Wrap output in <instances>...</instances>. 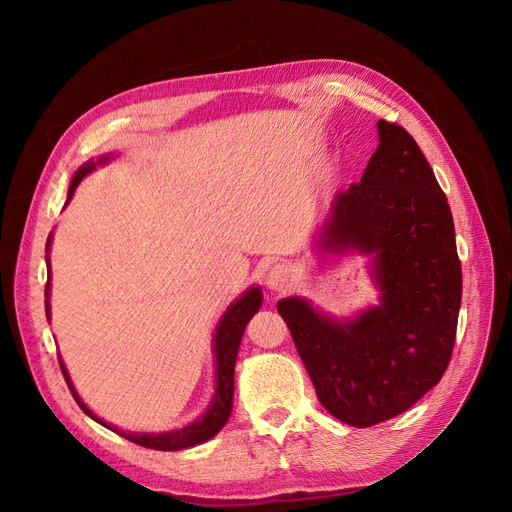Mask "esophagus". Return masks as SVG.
<instances>
[{"mask_svg":"<svg viewBox=\"0 0 512 512\" xmlns=\"http://www.w3.org/2000/svg\"><path fill=\"white\" fill-rule=\"evenodd\" d=\"M294 283H296V272L287 264H274L266 274V285L268 289L274 291V294L291 289Z\"/></svg>","mask_w":512,"mask_h":512,"instance_id":"1","label":"esophagus"}]
</instances>
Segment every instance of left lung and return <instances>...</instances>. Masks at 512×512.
Returning a JSON list of instances; mask_svg holds the SVG:
<instances>
[{"instance_id":"left-lung-1","label":"left lung","mask_w":512,"mask_h":512,"mask_svg":"<svg viewBox=\"0 0 512 512\" xmlns=\"http://www.w3.org/2000/svg\"><path fill=\"white\" fill-rule=\"evenodd\" d=\"M377 130L379 145L360 182L334 197L319 248L373 253L379 304L349 321L321 315L302 298L276 304L317 399L358 429L410 410L440 382L461 306L446 195L403 126L379 120Z\"/></svg>"}]
</instances>
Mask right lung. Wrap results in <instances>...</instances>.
<instances>
[{"mask_svg": "<svg viewBox=\"0 0 512 512\" xmlns=\"http://www.w3.org/2000/svg\"><path fill=\"white\" fill-rule=\"evenodd\" d=\"M105 160L107 158L102 156L98 160V165L105 163ZM94 167H96V163H87L75 173V178H72L70 188H68V199L72 197V193H75V188L79 186V182ZM49 244H51V238L47 240V251H49ZM47 266H49V261H47ZM49 279H51V272H49ZM45 298H47L45 309H47V317H49V281H47V289H45ZM259 306H261V291H259V287H251L246 291V294L240 296V300L233 302L229 309L225 311L221 324H218L216 334H214V356H216V392H214V399L208 407V412L203 414L199 420H195L193 425H188L184 429L158 433V435L118 431L115 427L107 425L105 420H100L94 412L87 410V405L79 399V394L75 392V386H72L68 371H66L64 362L60 358V367H62L64 379H66V384L72 392V397H75L77 405L87 416H90L96 422H100L102 427L120 433L122 437H126V440L135 442L139 446H145V448H154V450H184V448L197 446L201 442L210 440V437H214L218 431L225 427V422L229 420L231 405H233V369H236V356H238L240 341H242V334H244L248 319H251L259 311Z\"/></svg>", "mask_w": 512, "mask_h": 512, "instance_id": "right-lung-1", "label": "right lung"}]
</instances>
